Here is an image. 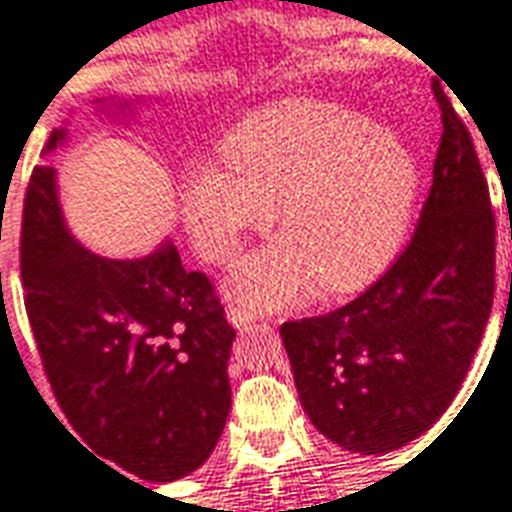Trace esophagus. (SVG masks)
Instances as JSON below:
<instances>
[{
    "mask_svg": "<svg viewBox=\"0 0 512 512\" xmlns=\"http://www.w3.org/2000/svg\"><path fill=\"white\" fill-rule=\"evenodd\" d=\"M226 319H229L231 327H237V330H242V327H248V324L253 322L251 313L242 311L237 305H229V308H226Z\"/></svg>",
    "mask_w": 512,
    "mask_h": 512,
    "instance_id": "1",
    "label": "esophagus"
}]
</instances>
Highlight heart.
<instances>
[{"instance_id":"1","label":"heart","mask_w":512,"mask_h":512,"mask_svg":"<svg viewBox=\"0 0 512 512\" xmlns=\"http://www.w3.org/2000/svg\"><path fill=\"white\" fill-rule=\"evenodd\" d=\"M220 152L226 166L193 163L179 185L196 251L234 259L275 204L283 229L229 278L242 311L297 305L316 281L357 292L398 259L420 199V160L398 130L330 100H283L242 119Z\"/></svg>"}]
</instances>
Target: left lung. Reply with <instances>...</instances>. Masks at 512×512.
<instances>
[{
	"label": "left lung",
	"instance_id": "obj_1",
	"mask_svg": "<svg viewBox=\"0 0 512 512\" xmlns=\"http://www.w3.org/2000/svg\"><path fill=\"white\" fill-rule=\"evenodd\" d=\"M436 100L445 130L406 251L349 305L281 327L302 409L352 453H393L445 414L494 305L486 177L450 100Z\"/></svg>",
	"mask_w": 512,
	"mask_h": 512
}]
</instances>
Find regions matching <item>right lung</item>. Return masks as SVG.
<instances>
[{
	"mask_svg": "<svg viewBox=\"0 0 512 512\" xmlns=\"http://www.w3.org/2000/svg\"><path fill=\"white\" fill-rule=\"evenodd\" d=\"M65 141L54 130L46 155ZM21 278L51 390L92 455L149 483L196 472L231 409L234 330L210 278L185 270L171 240L141 259L87 251L67 229L54 166L26 188Z\"/></svg>",
	"mask_w": 512,
	"mask_h": 512,
	"instance_id": "add662e5",
	"label": "right lung"
}]
</instances>
